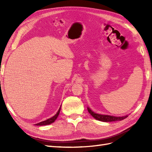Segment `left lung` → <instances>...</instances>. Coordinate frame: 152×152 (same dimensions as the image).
I'll list each match as a JSON object with an SVG mask.
<instances>
[{
    "label": "left lung",
    "instance_id": "left-lung-1",
    "mask_svg": "<svg viewBox=\"0 0 152 152\" xmlns=\"http://www.w3.org/2000/svg\"><path fill=\"white\" fill-rule=\"evenodd\" d=\"M87 110H88L89 113L93 116L95 119L99 121L102 122H115V121H121L125 119L128 117V115H125L122 117H116L113 115H103V114H99L94 112L92 111L91 109L89 107H87Z\"/></svg>",
    "mask_w": 152,
    "mask_h": 152
}]
</instances>
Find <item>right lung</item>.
Here are the masks:
<instances>
[{
    "instance_id": "add662e5",
    "label": "right lung",
    "mask_w": 152,
    "mask_h": 152,
    "mask_svg": "<svg viewBox=\"0 0 152 152\" xmlns=\"http://www.w3.org/2000/svg\"><path fill=\"white\" fill-rule=\"evenodd\" d=\"M60 110H61V107H60V108H59L58 112L56 113V115H54L53 117H50V118L47 119L46 121L40 122H39V123H37V124H35V126H46V125H49V124H50L53 123L56 120V118H58V115H59V112H60Z\"/></svg>"
}]
</instances>
